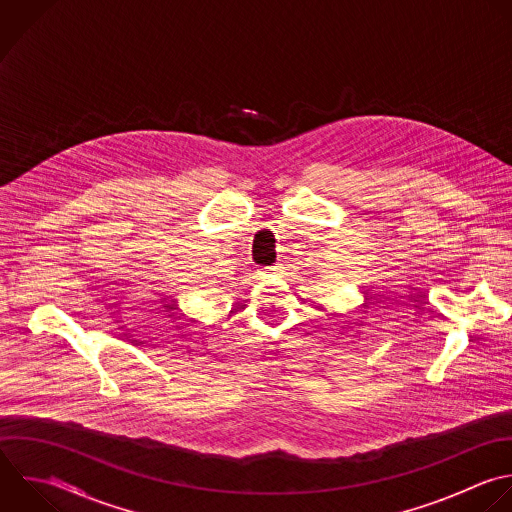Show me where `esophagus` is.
<instances>
[{
	"label": "esophagus",
	"mask_w": 512,
	"mask_h": 512,
	"mask_svg": "<svg viewBox=\"0 0 512 512\" xmlns=\"http://www.w3.org/2000/svg\"><path fill=\"white\" fill-rule=\"evenodd\" d=\"M276 270H278V266H262V268L258 270V274H260L262 278H266V276H272Z\"/></svg>",
	"instance_id": "1"
}]
</instances>
